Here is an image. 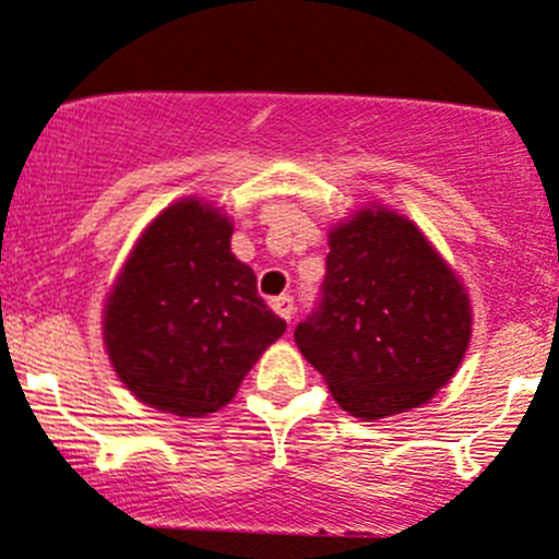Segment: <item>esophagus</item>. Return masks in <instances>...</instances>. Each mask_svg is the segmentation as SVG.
Listing matches in <instances>:
<instances>
[{"mask_svg": "<svg viewBox=\"0 0 559 559\" xmlns=\"http://www.w3.org/2000/svg\"><path fill=\"white\" fill-rule=\"evenodd\" d=\"M272 309L280 314V318H285L287 323H290L293 309H296V301H293V296H287V293H285V296L272 298Z\"/></svg>", "mask_w": 559, "mask_h": 559, "instance_id": "esophagus-1", "label": "esophagus"}]
</instances>
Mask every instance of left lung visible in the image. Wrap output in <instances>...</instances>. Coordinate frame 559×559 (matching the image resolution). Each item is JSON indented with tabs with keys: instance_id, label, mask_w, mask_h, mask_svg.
<instances>
[{
	"instance_id": "left-lung-1",
	"label": "left lung",
	"mask_w": 559,
	"mask_h": 559,
	"mask_svg": "<svg viewBox=\"0 0 559 559\" xmlns=\"http://www.w3.org/2000/svg\"><path fill=\"white\" fill-rule=\"evenodd\" d=\"M318 307L296 345L358 418L432 400L462 364L469 301L421 230L389 209H364L329 239Z\"/></svg>"
}]
</instances>
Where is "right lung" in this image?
I'll use <instances>...</instances> for the list:
<instances>
[{
  "label": "right lung",
  "mask_w": 559,
  "mask_h": 559,
  "mask_svg": "<svg viewBox=\"0 0 559 559\" xmlns=\"http://www.w3.org/2000/svg\"><path fill=\"white\" fill-rule=\"evenodd\" d=\"M228 217L201 201L165 209L138 239L108 304L103 334L121 383L181 418L228 405L285 320L230 252Z\"/></svg>",
  "instance_id": "obj_1"
}]
</instances>
